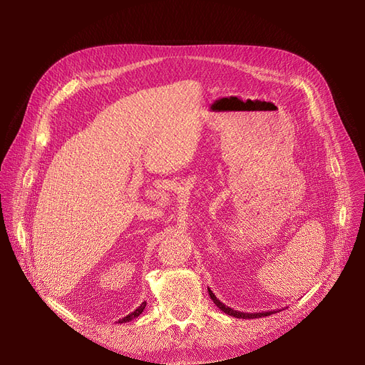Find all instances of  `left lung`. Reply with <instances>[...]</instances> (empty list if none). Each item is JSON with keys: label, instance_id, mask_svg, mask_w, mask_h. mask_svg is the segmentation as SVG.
Here are the masks:
<instances>
[{"label": "left lung", "instance_id": "1", "mask_svg": "<svg viewBox=\"0 0 365 365\" xmlns=\"http://www.w3.org/2000/svg\"><path fill=\"white\" fill-rule=\"evenodd\" d=\"M208 294H210V297H212V300L215 302V304L217 306V308L222 311V312H225V314H227V315H231V317H235V318H242V319H253V318H262V317H269V315H272V314H275V311H269V312H255V314H248V312H241V311H235V309H232V308H229V306H226L225 303H222L216 296H215V293L208 289Z\"/></svg>", "mask_w": 365, "mask_h": 365}]
</instances>
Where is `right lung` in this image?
Wrapping results in <instances>:
<instances>
[{
  "instance_id": "right-lung-1",
  "label": "right lung",
  "mask_w": 365,
  "mask_h": 365,
  "mask_svg": "<svg viewBox=\"0 0 365 365\" xmlns=\"http://www.w3.org/2000/svg\"><path fill=\"white\" fill-rule=\"evenodd\" d=\"M145 306H146V302H143L140 306H139V308L138 309H134L133 312H130L127 317H124V318H121V319H118L117 322L118 324H123V322H130L131 319H134V318H138L142 312H143V309H145Z\"/></svg>"
}]
</instances>
